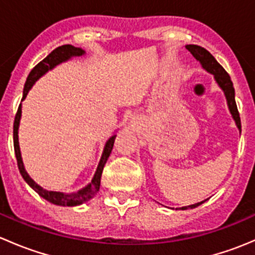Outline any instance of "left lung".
<instances>
[{
  "instance_id": "obj_1",
  "label": "left lung",
  "mask_w": 255,
  "mask_h": 255,
  "mask_svg": "<svg viewBox=\"0 0 255 255\" xmlns=\"http://www.w3.org/2000/svg\"><path fill=\"white\" fill-rule=\"evenodd\" d=\"M186 49L202 64L205 69L207 71H210L211 74L215 75L216 81L218 82L222 90L225 91L226 99H227L228 102V107H230V111L232 113L233 118L236 121V125L241 130V117H239V112L237 109V104H236V99H235V87H233L232 80H231L230 75H228L227 71L223 69V66L216 60L215 58L212 56V54L210 51L206 50L205 48L200 47V45H195V44H190L186 45ZM205 201L199 202V204L195 205H190V206H185L181 207V210H187V208H195L197 206H200L201 204H204Z\"/></svg>"
}]
</instances>
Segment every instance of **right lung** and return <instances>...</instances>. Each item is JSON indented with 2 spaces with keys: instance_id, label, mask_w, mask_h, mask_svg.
Instances as JSON below:
<instances>
[{
  "instance_id": "right-lung-1",
  "label": "right lung",
  "mask_w": 255,
  "mask_h": 255,
  "mask_svg": "<svg viewBox=\"0 0 255 255\" xmlns=\"http://www.w3.org/2000/svg\"><path fill=\"white\" fill-rule=\"evenodd\" d=\"M84 50L80 48H75L73 45H61L54 49L50 54L45 59H43L40 63H38L34 68L32 69V71L28 75L27 81L24 84V90H23V97L22 100L25 99L28 91H29L30 87L33 86L35 81L40 78L44 73H47L48 70H50L51 68H54L55 65L60 64L61 61L68 60L71 56L76 55H82ZM20 113H22V109H20V105L18 107L16 117H14V123H13V145H14V153H16V159H17V165L19 169L20 175L23 176V179L27 181V184L37 192L39 196H42L43 199H45L47 201L51 202L54 205H59V206H78V205L87 202L89 200H91L95 195L97 194L100 189V184H101V175L102 170H104V166L106 164L107 159H109L110 154L113 148V143H115L116 135H112L109 140H107L106 146H105L104 154H102V158L100 160L99 166H97L96 174H95L94 179H92L91 184L87 185L85 189L80 190L79 192H73V194H63V192H55V191H48V190L42 189L39 185L35 184L29 175L27 174V171L24 170V166H23L22 158H20V150L19 145H18V126H19V120H20Z\"/></svg>"
}]
</instances>
